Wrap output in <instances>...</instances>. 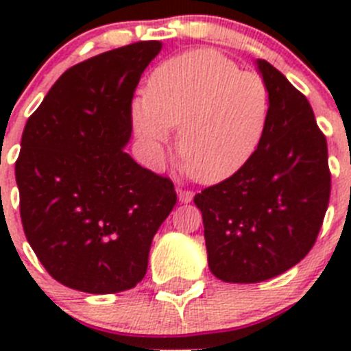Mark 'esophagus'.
<instances>
[{
	"mask_svg": "<svg viewBox=\"0 0 351 351\" xmlns=\"http://www.w3.org/2000/svg\"><path fill=\"white\" fill-rule=\"evenodd\" d=\"M178 198L181 204H188L193 200V193L188 190H182V188H178Z\"/></svg>",
	"mask_w": 351,
	"mask_h": 351,
	"instance_id": "obj_1",
	"label": "esophagus"
}]
</instances>
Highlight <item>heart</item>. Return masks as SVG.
I'll use <instances>...</instances> for the list:
<instances>
[{"label": "heart", "instance_id": "1", "mask_svg": "<svg viewBox=\"0 0 351 351\" xmlns=\"http://www.w3.org/2000/svg\"><path fill=\"white\" fill-rule=\"evenodd\" d=\"M267 84L216 51L172 58L151 73L133 125L153 158L179 128L178 151L197 181L230 178L253 156L269 119Z\"/></svg>", "mask_w": 351, "mask_h": 351}]
</instances>
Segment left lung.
I'll return each instance as SVG.
<instances>
[{
    "label": "left lung",
    "instance_id": "1",
    "mask_svg": "<svg viewBox=\"0 0 351 351\" xmlns=\"http://www.w3.org/2000/svg\"><path fill=\"white\" fill-rule=\"evenodd\" d=\"M256 66L271 98L262 141L234 176L193 198L209 269L226 283H260L299 263L330 197L327 141L308 98L265 60Z\"/></svg>",
    "mask_w": 351,
    "mask_h": 351
}]
</instances>
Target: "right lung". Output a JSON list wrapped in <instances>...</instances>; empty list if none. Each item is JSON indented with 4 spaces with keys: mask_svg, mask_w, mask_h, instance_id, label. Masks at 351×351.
<instances>
[{
    "mask_svg": "<svg viewBox=\"0 0 351 351\" xmlns=\"http://www.w3.org/2000/svg\"><path fill=\"white\" fill-rule=\"evenodd\" d=\"M161 42L130 43L68 68L23 132L15 161L21 219L45 271L73 290L133 288L178 202L170 179L125 153L132 100Z\"/></svg>",
    "mask_w": 351,
    "mask_h": 351,
    "instance_id": "obj_1",
    "label": "right lung"
}]
</instances>
